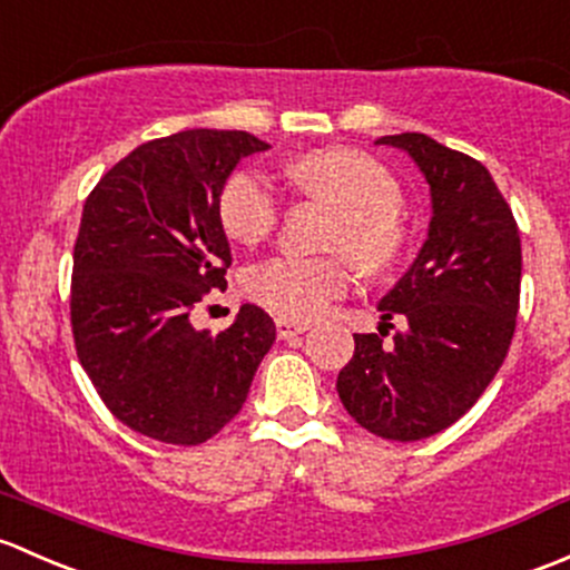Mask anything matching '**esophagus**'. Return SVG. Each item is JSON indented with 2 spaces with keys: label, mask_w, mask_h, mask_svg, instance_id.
<instances>
[{
  "label": "esophagus",
  "mask_w": 570,
  "mask_h": 570,
  "mask_svg": "<svg viewBox=\"0 0 570 570\" xmlns=\"http://www.w3.org/2000/svg\"><path fill=\"white\" fill-rule=\"evenodd\" d=\"M307 332V324H296V321H287V318H277V334L279 340H293L296 334Z\"/></svg>",
  "instance_id": "34e87169"
}]
</instances>
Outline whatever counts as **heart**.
Instances as JSON below:
<instances>
[{
    "label": "heart",
    "mask_w": 570,
    "mask_h": 570,
    "mask_svg": "<svg viewBox=\"0 0 570 570\" xmlns=\"http://www.w3.org/2000/svg\"><path fill=\"white\" fill-rule=\"evenodd\" d=\"M293 189L337 214L328 249L345 252L365 274L395 266L406 246L397 180L360 150H315L287 167ZM227 236L242 244L266 242L283 219V203L266 175L238 169L219 197ZM351 285L348 263L340 257L277 255L244 274V291L261 307L287 321H313Z\"/></svg>",
    "instance_id": "1"
}]
</instances>
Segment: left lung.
<instances>
[{"mask_svg": "<svg viewBox=\"0 0 570 570\" xmlns=\"http://www.w3.org/2000/svg\"><path fill=\"white\" fill-rule=\"evenodd\" d=\"M406 150L431 186L420 255L379 302V334H354L337 375L345 412L392 442L461 420L508 356L521 287V238L489 169L425 134L375 139ZM399 318L401 330L389 321ZM386 327L393 343L383 345Z\"/></svg>", "mask_w": 570, "mask_h": 570, "instance_id": "obj_1", "label": "left lung"}]
</instances>
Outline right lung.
<instances>
[{"instance_id": "obj_1", "label": "right lung", "mask_w": 570, "mask_h": 570, "mask_svg": "<svg viewBox=\"0 0 570 570\" xmlns=\"http://www.w3.org/2000/svg\"><path fill=\"white\" fill-rule=\"evenodd\" d=\"M246 131L191 128L139 145L98 180L81 210L70 279L76 354L122 425L167 444L208 442L242 412L277 326L244 304L219 334L191 309L225 287L230 244L219 197Z\"/></svg>"}]
</instances>
